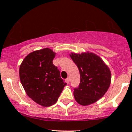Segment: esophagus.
<instances>
[{
	"mask_svg": "<svg viewBox=\"0 0 132 132\" xmlns=\"http://www.w3.org/2000/svg\"><path fill=\"white\" fill-rule=\"evenodd\" d=\"M65 81H66V83H67L68 84V83H70V78H69V77H68V78H66V79H65Z\"/></svg>",
	"mask_w": 132,
	"mask_h": 132,
	"instance_id": "34e87169",
	"label": "esophagus"
}]
</instances>
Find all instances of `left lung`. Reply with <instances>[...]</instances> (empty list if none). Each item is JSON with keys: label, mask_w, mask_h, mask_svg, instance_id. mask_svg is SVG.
<instances>
[{"label": "left lung", "mask_w": 132, "mask_h": 132, "mask_svg": "<svg viewBox=\"0 0 132 132\" xmlns=\"http://www.w3.org/2000/svg\"><path fill=\"white\" fill-rule=\"evenodd\" d=\"M70 57L80 73V83L74 88L75 99L82 105L94 103L105 94L110 85L109 68L100 57L92 53H72Z\"/></svg>", "instance_id": "8db88e82"}]
</instances>
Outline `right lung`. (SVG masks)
Returning a JSON list of instances; mask_svg holds the SVG:
<instances>
[{
    "mask_svg": "<svg viewBox=\"0 0 132 132\" xmlns=\"http://www.w3.org/2000/svg\"><path fill=\"white\" fill-rule=\"evenodd\" d=\"M55 55L49 48L33 51L24 58L19 68L21 82L27 94L44 107L55 104L66 85L53 64Z\"/></svg>",
    "mask_w": 132,
    "mask_h": 132,
    "instance_id": "obj_1",
    "label": "right lung"
}]
</instances>
